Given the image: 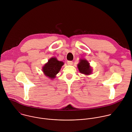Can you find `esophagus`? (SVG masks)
Masks as SVG:
<instances>
[{
  "mask_svg": "<svg viewBox=\"0 0 132 132\" xmlns=\"http://www.w3.org/2000/svg\"><path fill=\"white\" fill-rule=\"evenodd\" d=\"M72 63H73V62L72 61H67V64L69 65H71L72 64Z\"/></svg>",
  "mask_w": 132,
  "mask_h": 132,
  "instance_id": "1",
  "label": "esophagus"
}]
</instances>
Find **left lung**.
<instances>
[{
  "instance_id": "1",
  "label": "left lung",
  "mask_w": 132,
  "mask_h": 132,
  "mask_svg": "<svg viewBox=\"0 0 132 132\" xmlns=\"http://www.w3.org/2000/svg\"><path fill=\"white\" fill-rule=\"evenodd\" d=\"M79 71L85 75H89L91 73L92 70L89 63L85 60H81L78 65Z\"/></svg>"
}]
</instances>
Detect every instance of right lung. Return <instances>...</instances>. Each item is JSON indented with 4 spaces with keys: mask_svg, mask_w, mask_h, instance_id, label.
Instances as JSON below:
<instances>
[{
    "mask_svg": "<svg viewBox=\"0 0 132 132\" xmlns=\"http://www.w3.org/2000/svg\"><path fill=\"white\" fill-rule=\"evenodd\" d=\"M63 65V62L58 61L56 57H52L43 67V71L45 76L51 79H53L55 77V75L60 71Z\"/></svg>",
    "mask_w": 132,
    "mask_h": 132,
    "instance_id": "1",
    "label": "right lung"
}]
</instances>
